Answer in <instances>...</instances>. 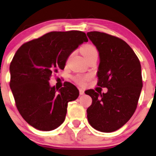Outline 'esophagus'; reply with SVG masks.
Returning <instances> with one entry per match:
<instances>
[{"label":"esophagus","mask_w":156,"mask_h":156,"mask_svg":"<svg viewBox=\"0 0 156 156\" xmlns=\"http://www.w3.org/2000/svg\"><path fill=\"white\" fill-rule=\"evenodd\" d=\"M79 93H80V95H83V94H84V91H83V89H79Z\"/></svg>","instance_id":"1"}]
</instances>
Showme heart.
Masks as SVG:
<instances>
[{
	"label": "heart",
	"instance_id": "b5f03b06",
	"mask_svg": "<svg viewBox=\"0 0 156 156\" xmlns=\"http://www.w3.org/2000/svg\"><path fill=\"white\" fill-rule=\"evenodd\" d=\"M81 53L86 58L89 55L98 53V51H97L96 48L92 44H85L81 48ZM87 78H88L87 76H78L76 78V81L79 85H83Z\"/></svg>",
	"mask_w": 156,
	"mask_h": 156
}]
</instances>
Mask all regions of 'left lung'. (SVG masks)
Masks as SVG:
<instances>
[{
  "label": "left lung",
  "mask_w": 156,
  "mask_h": 156,
  "mask_svg": "<svg viewBox=\"0 0 156 156\" xmlns=\"http://www.w3.org/2000/svg\"><path fill=\"white\" fill-rule=\"evenodd\" d=\"M99 52L98 85L106 93L89 89L92 98L87 119L92 128L104 133L115 131L133 116L142 89L140 62L122 39L99 31L87 33Z\"/></svg>",
  "instance_id": "obj_1"
}]
</instances>
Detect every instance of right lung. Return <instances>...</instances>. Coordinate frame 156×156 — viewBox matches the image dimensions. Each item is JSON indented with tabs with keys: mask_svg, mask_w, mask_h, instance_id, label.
Returning <instances> with one entry per match:
<instances>
[{
	"mask_svg": "<svg viewBox=\"0 0 156 156\" xmlns=\"http://www.w3.org/2000/svg\"><path fill=\"white\" fill-rule=\"evenodd\" d=\"M84 42L88 39L82 31H52L16 52L9 67L10 88L20 114L36 129L50 131L60 126L67 103L79 95L73 83L67 82L58 90L49 80L53 73L64 69L69 55Z\"/></svg>",
	"mask_w": 156,
	"mask_h": 156,
	"instance_id": "add662e5",
	"label": "right lung"
}]
</instances>
